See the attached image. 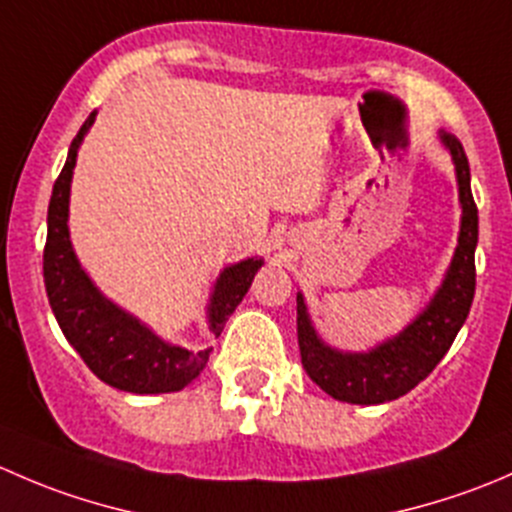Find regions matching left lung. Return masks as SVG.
<instances>
[{"mask_svg": "<svg viewBox=\"0 0 512 512\" xmlns=\"http://www.w3.org/2000/svg\"><path fill=\"white\" fill-rule=\"evenodd\" d=\"M438 138L451 153L456 168L461 230L451 265L426 307L386 342L366 352H342L319 337L304 294L297 292V339L302 366L309 379L337 401L371 406L409 394L446 356L471 312L478 245V208L471 193V168L456 136L438 131Z\"/></svg>", "mask_w": 512, "mask_h": 512, "instance_id": "8db88e82", "label": "left lung"}]
</instances>
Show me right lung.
Returning a JSON list of instances; mask_svg holds the SVG:
<instances>
[{"label": "right lung", "instance_id": "1", "mask_svg": "<svg viewBox=\"0 0 512 512\" xmlns=\"http://www.w3.org/2000/svg\"><path fill=\"white\" fill-rule=\"evenodd\" d=\"M94 121L96 111L71 141L69 156L51 190L44 247L46 297L64 337L103 384L131 394H170L185 389L205 369L213 347L190 352L160 339L146 322L118 307L94 285L71 245V178L81 143ZM262 265V257H247L220 270L205 309L208 329L215 337H220L227 317L242 302Z\"/></svg>", "mask_w": 512, "mask_h": 512}]
</instances>
